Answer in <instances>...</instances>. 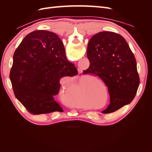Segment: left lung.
<instances>
[{
	"label": "left lung",
	"instance_id": "1",
	"mask_svg": "<svg viewBox=\"0 0 152 152\" xmlns=\"http://www.w3.org/2000/svg\"><path fill=\"white\" fill-rule=\"evenodd\" d=\"M90 61L84 74L98 76L108 87L110 103L102 113L117 111L134 98L140 85L134 54L123 37L102 31L90 39L87 50Z\"/></svg>",
	"mask_w": 152,
	"mask_h": 152
}]
</instances>
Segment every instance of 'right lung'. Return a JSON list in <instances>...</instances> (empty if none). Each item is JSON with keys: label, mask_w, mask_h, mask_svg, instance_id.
<instances>
[{"label": "right lung", "mask_w": 152, "mask_h": 152, "mask_svg": "<svg viewBox=\"0 0 152 152\" xmlns=\"http://www.w3.org/2000/svg\"><path fill=\"white\" fill-rule=\"evenodd\" d=\"M77 74L59 37L36 30L25 37L14 53L10 79L16 98L30 113L40 115L63 112L55 100L59 80Z\"/></svg>", "instance_id": "obj_1"}]
</instances>
